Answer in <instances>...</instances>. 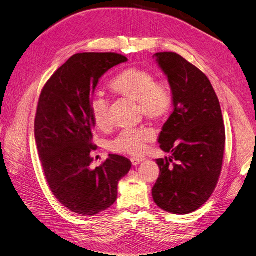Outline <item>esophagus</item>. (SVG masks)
Listing matches in <instances>:
<instances>
[{
	"mask_svg": "<svg viewBox=\"0 0 256 256\" xmlns=\"http://www.w3.org/2000/svg\"><path fill=\"white\" fill-rule=\"evenodd\" d=\"M143 160V158H131V164H132V166H138L140 164Z\"/></svg>",
	"mask_w": 256,
	"mask_h": 256,
	"instance_id": "obj_1",
	"label": "esophagus"
}]
</instances>
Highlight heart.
I'll use <instances>...</instances> for the list:
<instances>
[{
	"label": "heart",
	"mask_w": 256,
	"mask_h": 256,
	"mask_svg": "<svg viewBox=\"0 0 256 256\" xmlns=\"http://www.w3.org/2000/svg\"><path fill=\"white\" fill-rule=\"evenodd\" d=\"M120 95L138 102L140 111L150 120L166 118L173 108V94L166 81H157L156 76L144 68L130 67L120 74L111 84ZM90 111L92 120L100 129L110 126L109 99L104 92H97L90 100ZM156 134L152 128L138 127L122 129L109 143V148L118 154L138 156L147 144L154 140Z\"/></svg>",
	"instance_id": "1"
}]
</instances>
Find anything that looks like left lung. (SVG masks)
Returning a JSON list of instances; mask_svg holds the SVG:
<instances>
[{"mask_svg": "<svg viewBox=\"0 0 256 256\" xmlns=\"http://www.w3.org/2000/svg\"><path fill=\"white\" fill-rule=\"evenodd\" d=\"M168 76L174 110L162 127L160 148L172 156L160 168L152 198L175 214L196 212L212 196L222 170L226 128L219 99L198 67L175 52L154 54Z\"/></svg>", "mask_w": 256, "mask_h": 256, "instance_id": "obj_1", "label": "left lung"}]
</instances>
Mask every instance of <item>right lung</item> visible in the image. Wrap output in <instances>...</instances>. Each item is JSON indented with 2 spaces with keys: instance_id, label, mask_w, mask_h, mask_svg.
I'll use <instances>...</instances> for the list:
<instances>
[{
  "instance_id": "right-lung-1",
  "label": "right lung",
  "mask_w": 256,
  "mask_h": 256,
  "mask_svg": "<svg viewBox=\"0 0 256 256\" xmlns=\"http://www.w3.org/2000/svg\"><path fill=\"white\" fill-rule=\"evenodd\" d=\"M128 58L118 53H76L52 74L38 100L35 140L46 180L60 204L72 212L95 216L118 198V184L131 168L129 159L109 154L92 168L90 100L99 79Z\"/></svg>"
}]
</instances>
